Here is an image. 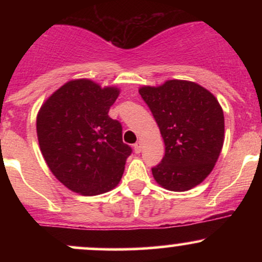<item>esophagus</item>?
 I'll list each match as a JSON object with an SVG mask.
<instances>
[{
    "label": "esophagus",
    "mask_w": 262,
    "mask_h": 262,
    "mask_svg": "<svg viewBox=\"0 0 262 262\" xmlns=\"http://www.w3.org/2000/svg\"><path fill=\"white\" fill-rule=\"evenodd\" d=\"M141 149H143V143H141V141H137V143L134 144L135 154H139V152L141 151Z\"/></svg>",
    "instance_id": "obj_1"
}]
</instances>
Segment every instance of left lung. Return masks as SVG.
Returning <instances> with one entry per match:
<instances>
[{
	"mask_svg": "<svg viewBox=\"0 0 262 262\" xmlns=\"http://www.w3.org/2000/svg\"><path fill=\"white\" fill-rule=\"evenodd\" d=\"M165 144V155L152 176L161 187L183 192L212 172L224 143V114L213 93L196 82L167 80L141 86Z\"/></svg>",
	"mask_w": 262,
	"mask_h": 262,
	"instance_id": "left-lung-1",
	"label": "left lung"
}]
</instances>
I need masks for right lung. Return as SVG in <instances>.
<instances>
[{
  "mask_svg": "<svg viewBox=\"0 0 262 262\" xmlns=\"http://www.w3.org/2000/svg\"><path fill=\"white\" fill-rule=\"evenodd\" d=\"M118 96V87L71 80L38 112V141L48 167L65 187L82 196L116 187L132 152L122 140L121 123L108 116Z\"/></svg>",
  "mask_w": 262,
  "mask_h": 262,
  "instance_id": "right-lung-1",
  "label": "right lung"
}]
</instances>
